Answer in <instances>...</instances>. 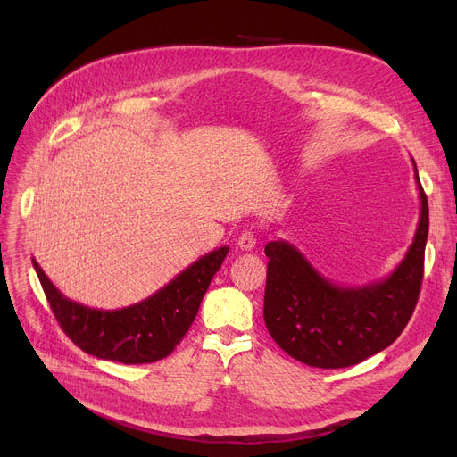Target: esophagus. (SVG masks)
Segmentation results:
<instances>
[{
    "instance_id": "obj_1",
    "label": "esophagus",
    "mask_w": 457,
    "mask_h": 457,
    "mask_svg": "<svg viewBox=\"0 0 457 457\" xmlns=\"http://www.w3.org/2000/svg\"><path fill=\"white\" fill-rule=\"evenodd\" d=\"M255 243H257V238H255L253 231H245L241 237H238L237 246L241 248V250H245V252H250V250L255 248Z\"/></svg>"
}]
</instances>
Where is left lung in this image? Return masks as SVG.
Returning <instances> with one entry per match:
<instances>
[{
  "label": "left lung",
  "instance_id": "obj_1",
  "mask_svg": "<svg viewBox=\"0 0 457 457\" xmlns=\"http://www.w3.org/2000/svg\"><path fill=\"white\" fill-rule=\"evenodd\" d=\"M415 179L420 216L413 243L400 265L383 279L341 287L324 278L291 243L272 241L265 289V324L291 357L319 369H343L393 345L419 300L428 241V198Z\"/></svg>",
  "mask_w": 457,
  "mask_h": 457
}]
</instances>
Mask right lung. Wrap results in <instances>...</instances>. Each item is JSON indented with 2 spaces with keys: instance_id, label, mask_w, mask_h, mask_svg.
Returning <instances> with one entry per match:
<instances>
[{
  "instance_id": "right-lung-1",
  "label": "right lung",
  "mask_w": 457,
  "mask_h": 457,
  "mask_svg": "<svg viewBox=\"0 0 457 457\" xmlns=\"http://www.w3.org/2000/svg\"><path fill=\"white\" fill-rule=\"evenodd\" d=\"M229 246L216 248L179 272L162 289L122 309H94L64 296L33 259L47 302L62 331L83 352L124 365L170 355L195 322L212 276Z\"/></svg>"
}]
</instances>
